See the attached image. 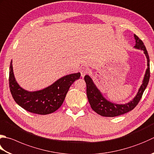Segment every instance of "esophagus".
Returning <instances> with one entry per match:
<instances>
[{
    "mask_svg": "<svg viewBox=\"0 0 154 154\" xmlns=\"http://www.w3.org/2000/svg\"><path fill=\"white\" fill-rule=\"evenodd\" d=\"M80 72H81V76L84 77L85 75H87V73H89V69H88V67H83L81 68Z\"/></svg>",
    "mask_w": 154,
    "mask_h": 154,
    "instance_id": "obj_1",
    "label": "esophagus"
}]
</instances>
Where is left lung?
<instances>
[{
    "instance_id": "8db88e82",
    "label": "left lung",
    "mask_w": 154,
    "mask_h": 154,
    "mask_svg": "<svg viewBox=\"0 0 154 154\" xmlns=\"http://www.w3.org/2000/svg\"><path fill=\"white\" fill-rule=\"evenodd\" d=\"M135 39V48L140 50H142L145 54L147 61V69L146 72L145 76L143 81L142 85L138 91V93L133 100L126 104H116L107 101L105 99L101 92L96 87L93 83L91 78L89 75H85L84 79L87 85V95L88 98L89 104L91 105L92 109L98 113L99 115L103 117H116L123 115L126 113L133 110L139 103L140 99L142 97L143 93L145 91L146 87L148 84L150 77V69H149V58L148 53L146 50L145 45H143V41L134 35Z\"/></svg>"
}]
</instances>
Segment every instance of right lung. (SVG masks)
<instances>
[{
  "instance_id": "add662e5",
  "label": "right lung",
  "mask_w": 154,
  "mask_h": 154,
  "mask_svg": "<svg viewBox=\"0 0 154 154\" xmlns=\"http://www.w3.org/2000/svg\"><path fill=\"white\" fill-rule=\"evenodd\" d=\"M12 62L9 69L8 81L14 100L24 109L40 115H47L58 109L64 101L69 87L81 76L80 73L66 75L47 88L30 92L21 88L17 83Z\"/></svg>"
}]
</instances>
